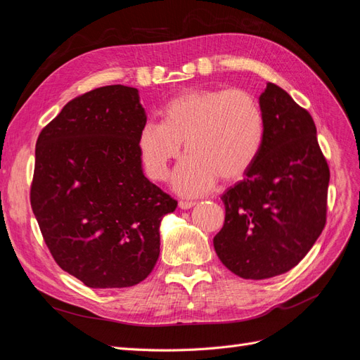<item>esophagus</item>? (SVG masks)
I'll return each mask as SVG.
<instances>
[{
    "instance_id": "obj_1",
    "label": "esophagus",
    "mask_w": 360,
    "mask_h": 360,
    "mask_svg": "<svg viewBox=\"0 0 360 360\" xmlns=\"http://www.w3.org/2000/svg\"><path fill=\"white\" fill-rule=\"evenodd\" d=\"M195 205V202L193 201H179V207L180 209H183V210H188V209H191V207H193Z\"/></svg>"
}]
</instances>
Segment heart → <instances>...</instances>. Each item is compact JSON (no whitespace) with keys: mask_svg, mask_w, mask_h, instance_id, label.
<instances>
[{"mask_svg":"<svg viewBox=\"0 0 360 360\" xmlns=\"http://www.w3.org/2000/svg\"><path fill=\"white\" fill-rule=\"evenodd\" d=\"M266 138L264 114L254 94L240 89L186 90L163 106L162 122L147 120L136 136L138 155L151 180H165L169 162L181 151L172 176L179 193L200 195L217 177L234 181L258 159Z\"/></svg>","mask_w":360,"mask_h":360,"instance_id":"heart-1","label":"heart"}]
</instances>
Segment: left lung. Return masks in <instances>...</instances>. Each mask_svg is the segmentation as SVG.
Here are the masks:
<instances>
[{
    "label": "left lung",
    "mask_w": 360,
    "mask_h": 360,
    "mask_svg": "<svg viewBox=\"0 0 360 360\" xmlns=\"http://www.w3.org/2000/svg\"><path fill=\"white\" fill-rule=\"evenodd\" d=\"M266 138L242 181L228 189L213 238L222 264L243 279H267L299 264L320 237L330 172L311 114L281 86L259 96Z\"/></svg>",
    "instance_id": "obj_1"
}]
</instances>
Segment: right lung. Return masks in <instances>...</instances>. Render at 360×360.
Instances as JSON below:
<instances>
[{
	"instance_id": "right-lung-1",
	"label": "right lung",
	"mask_w": 360,
	"mask_h": 360,
	"mask_svg": "<svg viewBox=\"0 0 360 360\" xmlns=\"http://www.w3.org/2000/svg\"><path fill=\"white\" fill-rule=\"evenodd\" d=\"M146 122L136 89L106 85L70 101L37 138L32 213L57 264L90 288L144 281L162 217L177 207L143 172Z\"/></svg>"
}]
</instances>
